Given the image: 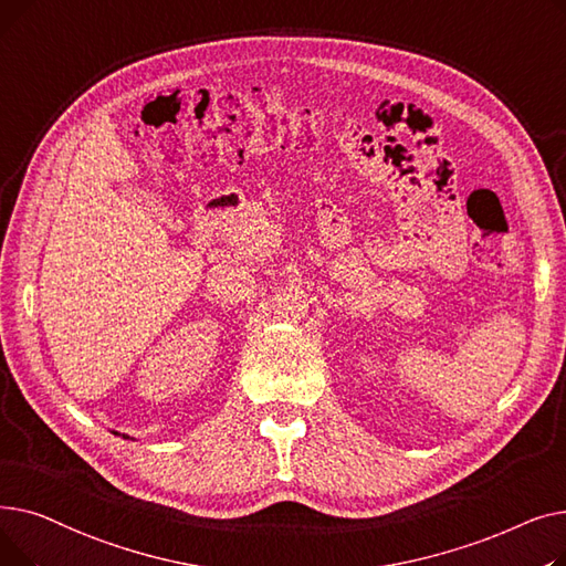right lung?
<instances>
[{
	"label": "right lung",
	"mask_w": 566,
	"mask_h": 566,
	"mask_svg": "<svg viewBox=\"0 0 566 566\" xmlns=\"http://www.w3.org/2000/svg\"><path fill=\"white\" fill-rule=\"evenodd\" d=\"M114 433H116V431H114ZM116 436H118V433H116ZM124 438H128V436H124Z\"/></svg>",
	"instance_id": "1"
}]
</instances>
